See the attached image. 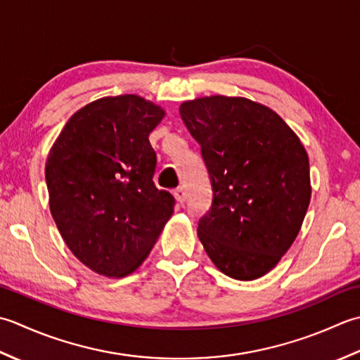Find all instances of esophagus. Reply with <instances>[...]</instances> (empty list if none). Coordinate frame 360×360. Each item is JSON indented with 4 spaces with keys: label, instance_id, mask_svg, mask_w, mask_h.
<instances>
[{
    "label": "esophagus",
    "instance_id": "obj_1",
    "mask_svg": "<svg viewBox=\"0 0 360 360\" xmlns=\"http://www.w3.org/2000/svg\"><path fill=\"white\" fill-rule=\"evenodd\" d=\"M174 195H175V200H177L180 205L185 202V199H186V193H185V189L183 188H177L174 191Z\"/></svg>",
    "mask_w": 360,
    "mask_h": 360
}]
</instances>
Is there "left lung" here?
Returning a JSON list of instances; mask_svg holds the SVG:
<instances>
[{"mask_svg": "<svg viewBox=\"0 0 360 360\" xmlns=\"http://www.w3.org/2000/svg\"><path fill=\"white\" fill-rule=\"evenodd\" d=\"M180 116L212 186L211 210L197 226L205 252L234 280L264 276L297 239L309 207L303 143L272 108L247 98L185 101Z\"/></svg>", "mask_w": 360, "mask_h": 360, "instance_id": "left-lung-1", "label": "left lung"}]
</instances>
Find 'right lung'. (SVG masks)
Listing matches in <instances>:
<instances>
[{
  "instance_id": "obj_1",
  "label": "right lung",
  "mask_w": 360,
  "mask_h": 360,
  "mask_svg": "<svg viewBox=\"0 0 360 360\" xmlns=\"http://www.w3.org/2000/svg\"><path fill=\"white\" fill-rule=\"evenodd\" d=\"M165 108L138 94L105 96L71 116L49 150V210L71 253L93 272L122 278L141 266L174 212L153 185L150 131Z\"/></svg>"
}]
</instances>
